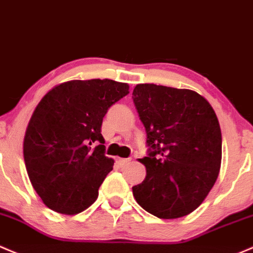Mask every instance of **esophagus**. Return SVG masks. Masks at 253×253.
<instances>
[{
	"label": "esophagus",
	"instance_id": "34e87169",
	"mask_svg": "<svg viewBox=\"0 0 253 253\" xmlns=\"http://www.w3.org/2000/svg\"><path fill=\"white\" fill-rule=\"evenodd\" d=\"M129 162V159H122V158H116V164L119 165V166H124V165L128 164Z\"/></svg>",
	"mask_w": 253,
	"mask_h": 253
}]
</instances>
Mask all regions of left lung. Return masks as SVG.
<instances>
[{
  "mask_svg": "<svg viewBox=\"0 0 253 253\" xmlns=\"http://www.w3.org/2000/svg\"><path fill=\"white\" fill-rule=\"evenodd\" d=\"M132 98L150 148L139 159L147 175L132 188L135 201L162 219L187 216L203 204L219 174L222 133L216 113L191 89L139 84Z\"/></svg>",
  "mask_w": 253,
  "mask_h": 253,
  "instance_id": "left-lung-1",
  "label": "left lung"
}]
</instances>
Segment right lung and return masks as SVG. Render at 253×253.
I'll use <instances>...</instances> for the list:
<instances>
[{
    "label": "right lung",
    "mask_w": 253,
    "mask_h": 253,
    "mask_svg": "<svg viewBox=\"0 0 253 253\" xmlns=\"http://www.w3.org/2000/svg\"><path fill=\"white\" fill-rule=\"evenodd\" d=\"M128 89L109 79L71 80L40 100L26 127L23 153L31 184L48 209L73 216L97 200L114 165L104 155L103 118Z\"/></svg>",
    "instance_id": "add662e5"
}]
</instances>
